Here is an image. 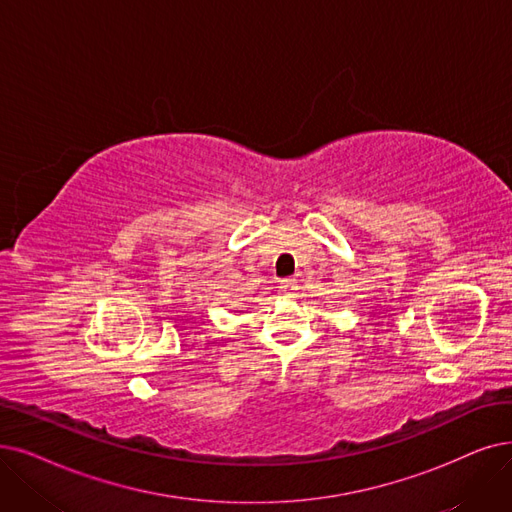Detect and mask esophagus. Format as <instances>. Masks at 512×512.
Masks as SVG:
<instances>
[{"mask_svg":"<svg viewBox=\"0 0 512 512\" xmlns=\"http://www.w3.org/2000/svg\"><path fill=\"white\" fill-rule=\"evenodd\" d=\"M279 290L288 296V298H292V296H296V290H298V283H296V279H283L281 283H279Z\"/></svg>","mask_w":512,"mask_h":512,"instance_id":"esophagus-1","label":"esophagus"}]
</instances>
